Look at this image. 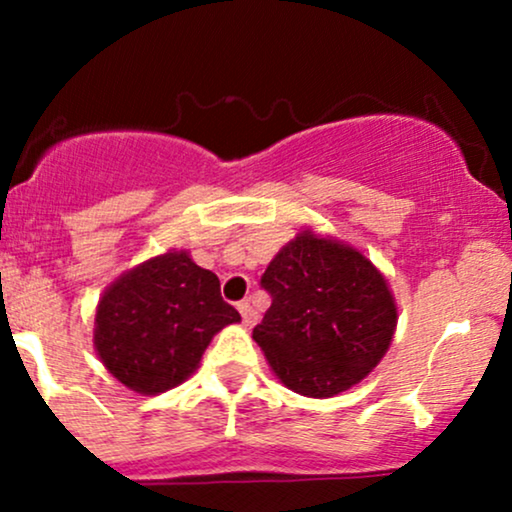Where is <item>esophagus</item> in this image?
<instances>
[{"mask_svg": "<svg viewBox=\"0 0 512 512\" xmlns=\"http://www.w3.org/2000/svg\"><path fill=\"white\" fill-rule=\"evenodd\" d=\"M238 313H240V317H243V325L245 327H252L257 322V310L252 308L250 301L238 303Z\"/></svg>", "mask_w": 512, "mask_h": 512, "instance_id": "obj_1", "label": "esophagus"}]
</instances>
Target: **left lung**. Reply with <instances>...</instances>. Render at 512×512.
I'll return each mask as SVG.
<instances>
[{"label": "left lung", "instance_id": "left-lung-1", "mask_svg": "<svg viewBox=\"0 0 512 512\" xmlns=\"http://www.w3.org/2000/svg\"><path fill=\"white\" fill-rule=\"evenodd\" d=\"M262 286L272 305L252 339L276 378L298 395H339L361 383L390 349L395 296L354 245L305 228L276 252Z\"/></svg>", "mask_w": 512, "mask_h": 512}]
</instances>
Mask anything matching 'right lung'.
Wrapping results in <instances>:
<instances>
[{
    "instance_id": "obj_1",
    "label": "right lung",
    "mask_w": 512,
    "mask_h": 512,
    "mask_svg": "<svg viewBox=\"0 0 512 512\" xmlns=\"http://www.w3.org/2000/svg\"><path fill=\"white\" fill-rule=\"evenodd\" d=\"M240 322L219 276L187 250H168L120 274L96 305L93 346L113 378L139 395L185 383L223 327Z\"/></svg>"
}]
</instances>
